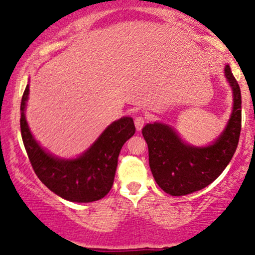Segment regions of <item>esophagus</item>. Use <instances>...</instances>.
Returning <instances> with one entry per match:
<instances>
[{
  "label": "esophagus",
  "instance_id": "1",
  "mask_svg": "<svg viewBox=\"0 0 255 255\" xmlns=\"http://www.w3.org/2000/svg\"><path fill=\"white\" fill-rule=\"evenodd\" d=\"M146 122V119L142 118V116H136L135 120H134V125H135L136 130H141L142 127H144Z\"/></svg>",
  "mask_w": 255,
  "mask_h": 255
}]
</instances>
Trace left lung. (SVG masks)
Wrapping results in <instances>:
<instances>
[{"label": "left lung", "mask_w": 255, "mask_h": 255, "mask_svg": "<svg viewBox=\"0 0 255 255\" xmlns=\"http://www.w3.org/2000/svg\"><path fill=\"white\" fill-rule=\"evenodd\" d=\"M224 74L233 91V111L224 130L212 144H187L171 126L162 122L142 128L152 175L168 194L181 197L205 188L223 172L235 153L241 131V91L229 64H225Z\"/></svg>", "instance_id": "obj_1"}]
</instances>
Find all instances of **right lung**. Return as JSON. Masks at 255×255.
<instances>
[{"mask_svg":"<svg viewBox=\"0 0 255 255\" xmlns=\"http://www.w3.org/2000/svg\"><path fill=\"white\" fill-rule=\"evenodd\" d=\"M30 85L20 105V128L26 152L34 172L58 197L72 203H92L104 198L113 187L122 146L135 133L133 119L121 118L108 126L98 139L77 158H58L38 144L26 121Z\"/></svg>","mask_w":255,"mask_h":255,"instance_id":"add662e5","label":"right lung"}]
</instances>
